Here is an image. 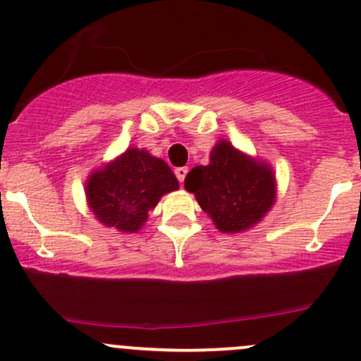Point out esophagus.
Segmentation results:
<instances>
[{
    "instance_id": "obj_1",
    "label": "esophagus",
    "mask_w": 361,
    "mask_h": 361,
    "mask_svg": "<svg viewBox=\"0 0 361 361\" xmlns=\"http://www.w3.org/2000/svg\"><path fill=\"white\" fill-rule=\"evenodd\" d=\"M174 173H176L178 181H180V183H183L185 176H187V173H188V167H178V169L174 171Z\"/></svg>"
}]
</instances>
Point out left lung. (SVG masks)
I'll use <instances>...</instances> for the list:
<instances>
[{
    "label": "left lung",
    "mask_w": 361,
    "mask_h": 361,
    "mask_svg": "<svg viewBox=\"0 0 361 361\" xmlns=\"http://www.w3.org/2000/svg\"><path fill=\"white\" fill-rule=\"evenodd\" d=\"M185 188L224 234H239L260 224L276 204L278 185L272 167L218 140L207 166H195Z\"/></svg>",
    "instance_id": "obj_1"
}]
</instances>
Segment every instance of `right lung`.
<instances>
[{
    "mask_svg": "<svg viewBox=\"0 0 361 361\" xmlns=\"http://www.w3.org/2000/svg\"><path fill=\"white\" fill-rule=\"evenodd\" d=\"M180 188L176 176L162 159L145 148H127L85 180L89 209L104 227L122 234L141 231L160 197Z\"/></svg>",
    "mask_w": 361,
    "mask_h": 361,
    "instance_id": "right-lung-1",
    "label": "right lung"
}]
</instances>
